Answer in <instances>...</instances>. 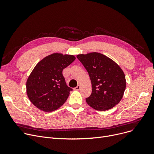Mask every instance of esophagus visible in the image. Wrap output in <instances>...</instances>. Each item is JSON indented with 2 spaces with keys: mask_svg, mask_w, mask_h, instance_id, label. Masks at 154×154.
<instances>
[{
  "mask_svg": "<svg viewBox=\"0 0 154 154\" xmlns=\"http://www.w3.org/2000/svg\"><path fill=\"white\" fill-rule=\"evenodd\" d=\"M80 89V85H78L76 87L74 88V90L75 91H79Z\"/></svg>",
  "mask_w": 154,
  "mask_h": 154,
  "instance_id": "obj_1",
  "label": "esophagus"
}]
</instances>
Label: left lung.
Wrapping results in <instances>:
<instances>
[{"instance_id":"left-lung-1","label":"left lung","mask_w":154,"mask_h":154,"mask_svg":"<svg viewBox=\"0 0 154 154\" xmlns=\"http://www.w3.org/2000/svg\"><path fill=\"white\" fill-rule=\"evenodd\" d=\"M89 75L92 94L86 98L88 106L105 111L114 107L122 99L126 87L125 76L118 65L98 52L77 55Z\"/></svg>"}]
</instances>
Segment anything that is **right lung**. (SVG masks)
<instances>
[{
  "mask_svg": "<svg viewBox=\"0 0 154 154\" xmlns=\"http://www.w3.org/2000/svg\"><path fill=\"white\" fill-rule=\"evenodd\" d=\"M75 59L74 55L53 54L36 65L26 84L28 97L36 107L52 112L66 102L72 88L67 85L62 71Z\"/></svg>",
  "mask_w": 154,
  "mask_h": 154,
  "instance_id": "1",
  "label": "right lung"
}]
</instances>
